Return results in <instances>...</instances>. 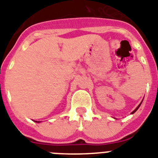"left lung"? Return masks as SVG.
Segmentation results:
<instances>
[{
    "mask_svg": "<svg viewBox=\"0 0 158 158\" xmlns=\"http://www.w3.org/2000/svg\"><path fill=\"white\" fill-rule=\"evenodd\" d=\"M141 104H142V103H141ZM141 104H139V106H138V107H136V108H135V110H134V111H132V112H131V114H134V113H135V111H137V110L139 109V107H140Z\"/></svg>",
    "mask_w": 158,
    "mask_h": 158,
    "instance_id": "left-lung-1",
    "label": "left lung"
}]
</instances>
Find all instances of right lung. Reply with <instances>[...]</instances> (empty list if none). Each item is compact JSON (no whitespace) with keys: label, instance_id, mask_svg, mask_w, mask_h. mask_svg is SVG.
<instances>
[{"label":"right lung","instance_id":"1","mask_svg":"<svg viewBox=\"0 0 158 158\" xmlns=\"http://www.w3.org/2000/svg\"><path fill=\"white\" fill-rule=\"evenodd\" d=\"M38 123H40V122H38Z\"/></svg>","mask_w":158,"mask_h":158}]
</instances>
